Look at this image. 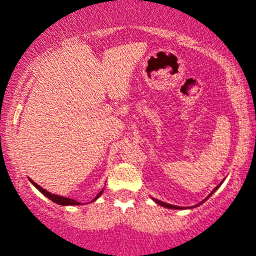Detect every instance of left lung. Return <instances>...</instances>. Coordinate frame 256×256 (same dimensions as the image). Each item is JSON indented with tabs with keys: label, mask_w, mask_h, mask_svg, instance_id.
<instances>
[{
	"label": "left lung",
	"mask_w": 256,
	"mask_h": 256,
	"mask_svg": "<svg viewBox=\"0 0 256 256\" xmlns=\"http://www.w3.org/2000/svg\"><path fill=\"white\" fill-rule=\"evenodd\" d=\"M224 182V180H222V182L220 183H219V184L218 186H216V188H214V190H212V192L210 193H209V196H207V198H204V200H202V202H200V203H198V204H196V206H193V207H178V206H174V204H170V203H166V202H162V200H154V198H152V200H154V203H157V204H158V206H162V207H164V208H168V209H190V208H196V207H198V206H200V204H202V203H204L206 202V200H208V198L209 197H210V196L212 194H213V193L214 192H216V190H218V188L219 187H220V184H222V183H223Z\"/></svg>",
	"instance_id": "8db88e82"
}]
</instances>
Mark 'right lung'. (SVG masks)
<instances>
[{
	"label": "right lung",
	"mask_w": 256,
	"mask_h": 256,
	"mask_svg": "<svg viewBox=\"0 0 256 256\" xmlns=\"http://www.w3.org/2000/svg\"><path fill=\"white\" fill-rule=\"evenodd\" d=\"M28 180H30V182L32 183V184L34 186V187L37 188V190H40V192L42 193V194H44L46 197L49 198V200H50L52 202L56 203V204H59V206H79V202H76V200H72V198H66V197H63V196H58V194H54V193L48 192L47 190H44V188L40 187V184H37V183H36L34 180H30V178H28ZM102 192H104V188H102V190H100L99 193H98L96 197H95L94 200H92V202H94V200H96L98 198H99L100 196L102 194Z\"/></svg>",
	"instance_id": "add662e5"
}]
</instances>
